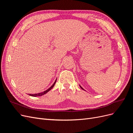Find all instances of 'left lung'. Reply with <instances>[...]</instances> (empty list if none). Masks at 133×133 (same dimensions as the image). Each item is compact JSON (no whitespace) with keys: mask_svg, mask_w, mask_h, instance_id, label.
I'll list each match as a JSON object with an SVG mask.
<instances>
[{"mask_svg":"<svg viewBox=\"0 0 133 133\" xmlns=\"http://www.w3.org/2000/svg\"><path fill=\"white\" fill-rule=\"evenodd\" d=\"M80 88H82V89H83V88H82V87H80ZM83 90H84V89H83Z\"/></svg>","mask_w":133,"mask_h":133,"instance_id":"8db88e82","label":"left lung"}]
</instances>
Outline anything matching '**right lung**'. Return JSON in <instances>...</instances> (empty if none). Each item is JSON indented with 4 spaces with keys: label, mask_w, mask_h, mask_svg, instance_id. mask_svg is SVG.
Returning a JSON list of instances; mask_svg holds the SVG:
<instances>
[{
    "label": "right lung",
    "mask_w": 133,
    "mask_h": 133,
    "mask_svg": "<svg viewBox=\"0 0 133 133\" xmlns=\"http://www.w3.org/2000/svg\"><path fill=\"white\" fill-rule=\"evenodd\" d=\"M56 82H57V79H56V80L55 81V82H54V83L53 84V85H51L49 89H47L46 90H45V91H43V92H41V93H38V94H29V95H30V96H42V95H44V94H46V92H48V91H49V90H50L52 88H53V87H54V85H55V83H56Z\"/></svg>",
    "instance_id": "add662e5"
}]
</instances>
